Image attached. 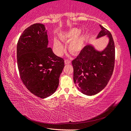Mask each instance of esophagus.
<instances>
[{
	"instance_id": "34e87169",
	"label": "esophagus",
	"mask_w": 131,
	"mask_h": 131,
	"mask_svg": "<svg viewBox=\"0 0 131 131\" xmlns=\"http://www.w3.org/2000/svg\"><path fill=\"white\" fill-rule=\"evenodd\" d=\"M70 62H71V61L70 59H66V60L65 61V64H69V63H70Z\"/></svg>"
}]
</instances>
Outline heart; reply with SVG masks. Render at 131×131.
Segmentation results:
<instances>
[{"label": "heart", "instance_id": "1", "mask_svg": "<svg viewBox=\"0 0 131 131\" xmlns=\"http://www.w3.org/2000/svg\"><path fill=\"white\" fill-rule=\"evenodd\" d=\"M80 29L74 28L61 35V39L62 40L70 41L75 39L72 42H71L69 46V49L70 51L72 53H74V54L79 52L81 50L82 46H83L84 40V35H81V36L77 38V37L80 34ZM54 47L55 51L58 54H61L62 53L63 51L62 44L59 41H58L57 40H55L54 41Z\"/></svg>", "mask_w": 131, "mask_h": 131}]
</instances>
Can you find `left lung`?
<instances>
[{
	"label": "left lung",
	"instance_id": "8db88e82",
	"mask_svg": "<svg viewBox=\"0 0 131 131\" xmlns=\"http://www.w3.org/2000/svg\"><path fill=\"white\" fill-rule=\"evenodd\" d=\"M102 30L97 38L107 35L108 45L98 51L91 45L84 47L74 60L73 80L77 89L87 95H94L101 91L112 77L115 62V46L111 33L100 25Z\"/></svg>",
	"mask_w": 131,
	"mask_h": 131
}]
</instances>
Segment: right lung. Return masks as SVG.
<instances>
[{
	"mask_svg": "<svg viewBox=\"0 0 131 131\" xmlns=\"http://www.w3.org/2000/svg\"><path fill=\"white\" fill-rule=\"evenodd\" d=\"M45 26L35 24L24 31L17 46V65L23 83L29 91L40 98L55 92L65 66L62 58L48 47Z\"/></svg>",
	"mask_w": 131,
	"mask_h": 131,
	"instance_id": "obj_1",
	"label": "right lung"
}]
</instances>
